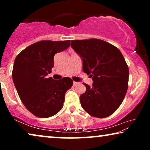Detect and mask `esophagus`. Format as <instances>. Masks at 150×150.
I'll list each match as a JSON object with an SVG mask.
<instances>
[{
  "label": "esophagus",
  "instance_id": "1",
  "mask_svg": "<svg viewBox=\"0 0 150 150\" xmlns=\"http://www.w3.org/2000/svg\"><path fill=\"white\" fill-rule=\"evenodd\" d=\"M77 85H79V83H77V82H74L73 83V85L74 86V87L75 86H76Z\"/></svg>",
  "mask_w": 150,
  "mask_h": 150
}]
</instances>
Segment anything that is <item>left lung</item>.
<instances>
[{
    "instance_id": "8db88e82",
    "label": "left lung",
    "mask_w": 150,
    "mask_h": 150,
    "mask_svg": "<svg viewBox=\"0 0 150 150\" xmlns=\"http://www.w3.org/2000/svg\"><path fill=\"white\" fill-rule=\"evenodd\" d=\"M71 46L82 59L83 70L92 77L90 87L80 96L82 107L90 115H111L124 100L128 87L129 69L120 50L98 39L72 40Z\"/></svg>"
}]
</instances>
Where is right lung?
<instances>
[{
  "mask_svg": "<svg viewBox=\"0 0 150 150\" xmlns=\"http://www.w3.org/2000/svg\"><path fill=\"white\" fill-rule=\"evenodd\" d=\"M69 45V40L40 41L26 47L15 59L12 77L18 96L28 111L38 117H50L60 111L65 92L72 87L69 78L54 81L46 76L54 67V54Z\"/></svg>",
  "mask_w": 150,
  "mask_h": 150,
  "instance_id": "right-lung-1",
  "label": "right lung"
}]
</instances>
